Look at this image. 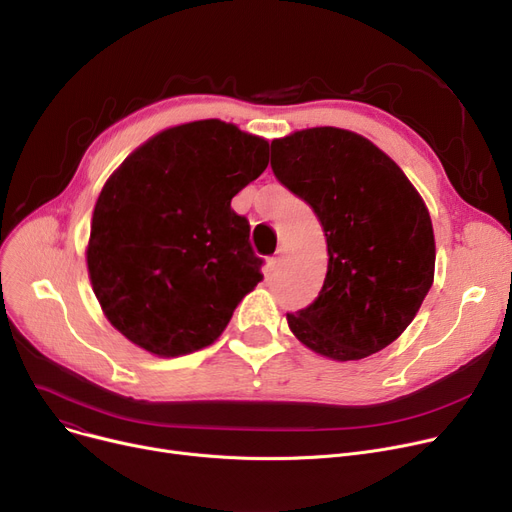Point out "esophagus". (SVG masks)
I'll return each mask as SVG.
<instances>
[{
    "label": "esophagus",
    "mask_w": 512,
    "mask_h": 512,
    "mask_svg": "<svg viewBox=\"0 0 512 512\" xmlns=\"http://www.w3.org/2000/svg\"><path fill=\"white\" fill-rule=\"evenodd\" d=\"M280 265H282V255H276V257L270 259V270H272V272H276Z\"/></svg>",
    "instance_id": "1"
}]
</instances>
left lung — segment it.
I'll return each mask as SVG.
<instances>
[{"label":"left lung","mask_w":512,"mask_h":512,"mask_svg":"<svg viewBox=\"0 0 512 512\" xmlns=\"http://www.w3.org/2000/svg\"><path fill=\"white\" fill-rule=\"evenodd\" d=\"M276 178L315 211L328 272L290 332L332 361L392 344L434 284L436 238L427 205L396 161L363 134L315 126L272 141Z\"/></svg>","instance_id":"obj_1"}]
</instances>
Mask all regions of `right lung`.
<instances>
[{"mask_svg": "<svg viewBox=\"0 0 512 512\" xmlns=\"http://www.w3.org/2000/svg\"><path fill=\"white\" fill-rule=\"evenodd\" d=\"M270 143L218 118L161 130L105 180L87 270L107 321L155 357L213 344L261 280L232 197L259 178Z\"/></svg>", "mask_w": 512, "mask_h": 512, "instance_id": "right-lung-1", "label": "right lung"}]
</instances>
